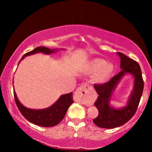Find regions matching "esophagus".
Wrapping results in <instances>:
<instances>
[{
	"instance_id": "esophagus-1",
	"label": "esophagus",
	"mask_w": 152,
	"mask_h": 152,
	"mask_svg": "<svg viewBox=\"0 0 152 152\" xmlns=\"http://www.w3.org/2000/svg\"><path fill=\"white\" fill-rule=\"evenodd\" d=\"M90 89L91 87L88 85L86 84L81 85L75 93V100L86 105L91 104L93 103V99L91 95Z\"/></svg>"
}]
</instances>
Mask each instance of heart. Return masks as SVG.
I'll return each instance as SVG.
<instances>
[{"mask_svg": "<svg viewBox=\"0 0 152 152\" xmlns=\"http://www.w3.org/2000/svg\"><path fill=\"white\" fill-rule=\"evenodd\" d=\"M114 66L111 63H107L102 59H95L89 64L88 71L89 72H97L95 76L97 82H104L113 72Z\"/></svg>", "mask_w": 152, "mask_h": 152, "instance_id": "obj_1", "label": "heart"}]
</instances>
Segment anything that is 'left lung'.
Returning <instances> with one entry per match:
<instances>
[{
  "mask_svg": "<svg viewBox=\"0 0 152 152\" xmlns=\"http://www.w3.org/2000/svg\"><path fill=\"white\" fill-rule=\"evenodd\" d=\"M118 55L121 59V71L108 82L94 84V88L98 94L94 104L99 114L93 121L95 125L101 128L113 129L127 122L136 113L144 88L142 72L138 62L122 53H118ZM126 73L132 74L134 77V90L126 107L119 110L114 109L109 105L111 95L118 82Z\"/></svg>",
  "mask_w": 152,
  "mask_h": 152,
  "instance_id": "8db88e82",
  "label": "left lung"
}]
</instances>
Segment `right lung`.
Here are the masks:
<instances>
[{
    "mask_svg": "<svg viewBox=\"0 0 152 152\" xmlns=\"http://www.w3.org/2000/svg\"><path fill=\"white\" fill-rule=\"evenodd\" d=\"M57 49H49L45 47H37L33 50L28 52L23 56L21 60L25 57L33 54L43 53L47 55H50L57 51ZM14 97L15 99L18 110L20 113L29 122L36 124V125L43 126V127H50L57 125L65 117L68 109L74 102L72 98V92L68 94L62 95L56 102L48 108L41 110H34L28 109L18 101L15 91L14 90Z\"/></svg>",
    "mask_w": 152,
    "mask_h": 152,
    "instance_id": "right-lung-1",
    "label": "right lung"
}]
</instances>
